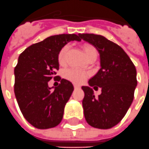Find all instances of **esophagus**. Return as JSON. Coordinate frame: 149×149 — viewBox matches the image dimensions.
Segmentation results:
<instances>
[{
    "mask_svg": "<svg viewBox=\"0 0 149 149\" xmlns=\"http://www.w3.org/2000/svg\"><path fill=\"white\" fill-rule=\"evenodd\" d=\"M74 88H75V89H77V88H80V86H79V85L74 84Z\"/></svg>",
    "mask_w": 149,
    "mask_h": 149,
    "instance_id": "34e87169",
    "label": "esophagus"
}]
</instances>
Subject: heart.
<instances>
[{"label": "heart", "mask_w": 149, "mask_h": 149, "mask_svg": "<svg viewBox=\"0 0 149 149\" xmlns=\"http://www.w3.org/2000/svg\"><path fill=\"white\" fill-rule=\"evenodd\" d=\"M69 45H65L61 49V50L58 53V56H57V61L60 65H65L66 63V58H67V53H68ZM83 49L86 57L88 58V60L93 58V57H97V54L98 52L96 49L91 45H88L85 44L83 45ZM64 77L68 79L69 81L72 82L74 84H79L81 83H83L85 80L86 77H87V74L84 71H82L77 69H68L64 72Z\"/></svg>", "instance_id": "heart-1"}]
</instances>
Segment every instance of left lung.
Returning <instances> with one entry per match:
<instances>
[{
    "label": "left lung",
    "instance_id": "obj_1",
    "mask_svg": "<svg viewBox=\"0 0 149 149\" xmlns=\"http://www.w3.org/2000/svg\"><path fill=\"white\" fill-rule=\"evenodd\" d=\"M79 35L97 49L100 60V69L89 79V86L82 87L85 119L93 127L109 129L123 118L133 101L136 69L119 45L100 35ZM95 85L102 88L98 98L91 88Z\"/></svg>",
    "mask_w": 149,
    "mask_h": 149
}]
</instances>
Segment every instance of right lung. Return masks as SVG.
Here are the masks:
<instances>
[{
	"instance_id": "obj_1",
	"label": "right lung",
	"mask_w": 149,
	"mask_h": 149,
	"mask_svg": "<svg viewBox=\"0 0 149 149\" xmlns=\"http://www.w3.org/2000/svg\"><path fill=\"white\" fill-rule=\"evenodd\" d=\"M79 35L61 34L31 45L19 55L14 68V94L26 120L38 129L60 123L65 105L74 91L71 82L56 76L61 49L71 40L80 41ZM52 78L61 84L53 91L47 83Z\"/></svg>"
}]
</instances>
